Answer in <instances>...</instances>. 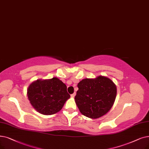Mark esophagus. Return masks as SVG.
<instances>
[{
  "label": "esophagus",
  "instance_id": "1",
  "mask_svg": "<svg viewBox=\"0 0 149 149\" xmlns=\"http://www.w3.org/2000/svg\"><path fill=\"white\" fill-rule=\"evenodd\" d=\"M75 95H76V93H74V94H71V95H70L71 97H72V98H74V97H75Z\"/></svg>",
  "mask_w": 149,
  "mask_h": 149
}]
</instances>
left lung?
<instances>
[{
  "label": "left lung",
  "mask_w": 149,
  "mask_h": 149,
  "mask_svg": "<svg viewBox=\"0 0 149 149\" xmlns=\"http://www.w3.org/2000/svg\"><path fill=\"white\" fill-rule=\"evenodd\" d=\"M75 102L86 117L97 119L106 114L114 105L117 94L114 83L107 77L85 79L77 85Z\"/></svg>",
  "instance_id": "obj_1"
}]
</instances>
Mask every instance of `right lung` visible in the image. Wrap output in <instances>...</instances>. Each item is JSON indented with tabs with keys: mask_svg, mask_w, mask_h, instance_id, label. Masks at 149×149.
<instances>
[{
	"mask_svg": "<svg viewBox=\"0 0 149 149\" xmlns=\"http://www.w3.org/2000/svg\"><path fill=\"white\" fill-rule=\"evenodd\" d=\"M27 94L32 107L44 115L59 112L70 97L66 85L56 77L33 81L28 87Z\"/></svg>",
	"mask_w": 149,
	"mask_h": 149,
	"instance_id": "add662e5",
	"label": "right lung"
}]
</instances>
